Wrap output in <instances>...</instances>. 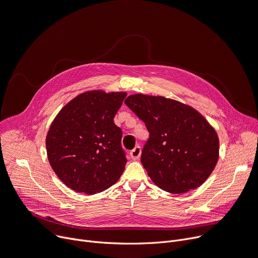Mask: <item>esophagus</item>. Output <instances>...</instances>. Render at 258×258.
<instances>
[{
  "label": "esophagus",
  "mask_w": 258,
  "mask_h": 258,
  "mask_svg": "<svg viewBox=\"0 0 258 258\" xmlns=\"http://www.w3.org/2000/svg\"><path fill=\"white\" fill-rule=\"evenodd\" d=\"M141 153H142L141 147H140V146H137L136 148H134L133 150H131V151H130V156H131V158H132V159H134V161H137V159H139V158H140Z\"/></svg>",
  "instance_id": "1"
}]
</instances>
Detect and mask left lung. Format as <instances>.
<instances>
[{"instance_id": "8db88e82", "label": "left lung", "mask_w": 258, "mask_h": 258, "mask_svg": "<svg viewBox=\"0 0 258 258\" xmlns=\"http://www.w3.org/2000/svg\"><path fill=\"white\" fill-rule=\"evenodd\" d=\"M125 104L150 133L141 161L155 185L174 194L202 186L219 157L218 136L204 115L161 95L132 94Z\"/></svg>"}]
</instances>
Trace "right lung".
Returning a JSON list of instances; mask_svg holds the SVG:
<instances>
[{"label":"right lung","instance_id":"add662e5","mask_svg":"<svg viewBox=\"0 0 258 258\" xmlns=\"http://www.w3.org/2000/svg\"><path fill=\"white\" fill-rule=\"evenodd\" d=\"M127 93L90 90L77 95L54 117L46 136L49 164L76 192L100 193L117 181L127 158L114 115Z\"/></svg>","mask_w":258,"mask_h":258}]
</instances>
